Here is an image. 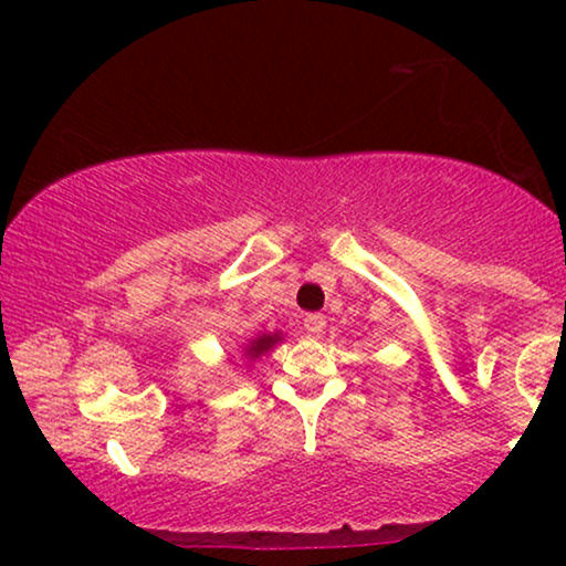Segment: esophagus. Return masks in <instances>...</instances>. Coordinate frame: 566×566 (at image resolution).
Returning a JSON list of instances; mask_svg holds the SVG:
<instances>
[{"instance_id": "esophagus-1", "label": "esophagus", "mask_w": 566, "mask_h": 566, "mask_svg": "<svg viewBox=\"0 0 566 566\" xmlns=\"http://www.w3.org/2000/svg\"><path fill=\"white\" fill-rule=\"evenodd\" d=\"M304 327H306V332L308 335H322L324 332V327H327V319H324L322 314H306L304 316Z\"/></svg>"}]
</instances>
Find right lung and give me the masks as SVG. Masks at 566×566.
<instances>
[{
    "mask_svg": "<svg viewBox=\"0 0 566 566\" xmlns=\"http://www.w3.org/2000/svg\"><path fill=\"white\" fill-rule=\"evenodd\" d=\"M275 343H277V335H262V337L254 339V343L250 345V350H247V353H250L252 358H258V355L270 350V347H273Z\"/></svg>",
    "mask_w": 566,
    "mask_h": 566,
    "instance_id": "right-lung-1",
    "label": "right lung"
}]
</instances>
